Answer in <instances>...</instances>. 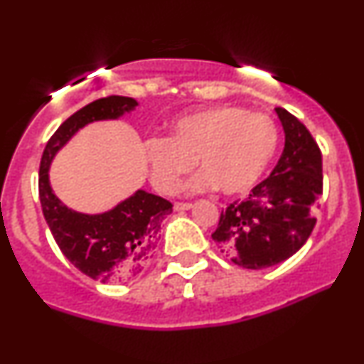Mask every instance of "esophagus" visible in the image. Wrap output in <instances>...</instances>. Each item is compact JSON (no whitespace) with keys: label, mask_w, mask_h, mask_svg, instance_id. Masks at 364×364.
Returning <instances> with one entry per match:
<instances>
[{"label":"esophagus","mask_w":364,"mask_h":364,"mask_svg":"<svg viewBox=\"0 0 364 364\" xmlns=\"http://www.w3.org/2000/svg\"><path fill=\"white\" fill-rule=\"evenodd\" d=\"M191 203L190 202H176L174 203V210L181 212V210H190Z\"/></svg>","instance_id":"1"}]
</instances>
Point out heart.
I'll use <instances>...</instances> for the list:
<instances>
[{
  "label": "heart",
  "instance_id": "1",
  "mask_svg": "<svg viewBox=\"0 0 364 364\" xmlns=\"http://www.w3.org/2000/svg\"><path fill=\"white\" fill-rule=\"evenodd\" d=\"M277 144L279 129L269 116L219 104L174 118L168 136L145 141L144 156L150 181L162 193H173L196 162L202 171L186 183V190L217 186L223 193L236 195L260 179Z\"/></svg>",
  "mask_w": 364,
  "mask_h": 364
}]
</instances>
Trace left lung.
Here are the masks:
<instances>
[{
  "label": "left lung",
  "mask_w": 364,
  "mask_h": 364,
  "mask_svg": "<svg viewBox=\"0 0 364 364\" xmlns=\"http://www.w3.org/2000/svg\"><path fill=\"white\" fill-rule=\"evenodd\" d=\"M286 144L270 176L243 202L220 212L212 240L220 253L243 269L277 265L298 252L316 224L323 193L321 152L308 128L282 107H275Z\"/></svg>",
  "instance_id": "8db88e82"
}]
</instances>
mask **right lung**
I'll use <instances>...</instances> for the list:
<instances>
[{"label":"right lung","instance_id":"obj_1","mask_svg":"<svg viewBox=\"0 0 364 364\" xmlns=\"http://www.w3.org/2000/svg\"><path fill=\"white\" fill-rule=\"evenodd\" d=\"M139 106L132 97L109 95L87 104L63 121L46 145L39 168V198L43 214L58 246L70 262L99 282H123L147 267L156 253L161 225L173 212L162 196L135 191L104 214H82L68 208L49 185V166L56 152L78 129L101 119H118Z\"/></svg>","mask_w":364,"mask_h":364}]
</instances>
